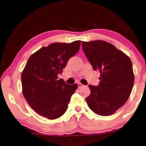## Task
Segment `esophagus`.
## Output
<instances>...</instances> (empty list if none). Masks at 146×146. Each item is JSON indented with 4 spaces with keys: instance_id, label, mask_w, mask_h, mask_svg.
I'll use <instances>...</instances> for the list:
<instances>
[{
    "instance_id": "1",
    "label": "esophagus",
    "mask_w": 146,
    "mask_h": 146,
    "mask_svg": "<svg viewBox=\"0 0 146 146\" xmlns=\"http://www.w3.org/2000/svg\"><path fill=\"white\" fill-rule=\"evenodd\" d=\"M83 86H84V85H83V84H82L81 83H80V82H78V88H81V87H82Z\"/></svg>"
}]
</instances>
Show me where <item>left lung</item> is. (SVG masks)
<instances>
[{
  "instance_id": "8db88e82",
  "label": "left lung",
  "mask_w": 146,
  "mask_h": 146,
  "mask_svg": "<svg viewBox=\"0 0 146 146\" xmlns=\"http://www.w3.org/2000/svg\"><path fill=\"white\" fill-rule=\"evenodd\" d=\"M83 51L95 70L100 73L97 86L89 85L86 103L94 113L110 116L125 105L134 81L132 64L127 55L102 40L82 41Z\"/></svg>"
}]
</instances>
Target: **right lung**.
Instances as JSON below:
<instances>
[{
    "instance_id": "add662e5",
    "label": "right lung",
    "mask_w": 146,
    "mask_h": 146,
    "mask_svg": "<svg viewBox=\"0 0 146 146\" xmlns=\"http://www.w3.org/2000/svg\"><path fill=\"white\" fill-rule=\"evenodd\" d=\"M81 41L52 43L29 57L21 73L22 92L26 101L38 114L48 119L60 117L68 108L71 96L78 89L68 85L57 75L79 51Z\"/></svg>"
}]
</instances>
